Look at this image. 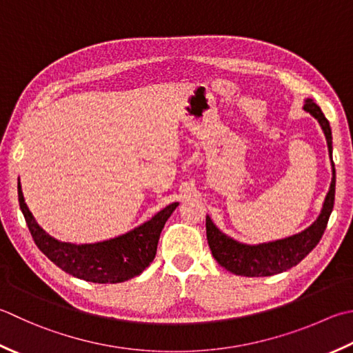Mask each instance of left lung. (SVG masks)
Masks as SVG:
<instances>
[{
    "label": "left lung",
    "mask_w": 353,
    "mask_h": 353,
    "mask_svg": "<svg viewBox=\"0 0 353 353\" xmlns=\"http://www.w3.org/2000/svg\"><path fill=\"white\" fill-rule=\"evenodd\" d=\"M305 110L312 114L321 125L327 141L329 156L332 159V131H330L329 121L312 99H306ZM334 200L335 165L332 161V182H330L329 192L324 199L321 214L307 230L295 234L292 237L261 245H245L219 231L212 220L206 216V239H208L212 257L226 271L241 275V277H269V275L285 272L292 266L299 265L319 245L327 226L330 212L334 210Z\"/></svg>",
    "instance_id": "left-lung-1"
}]
</instances>
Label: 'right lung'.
Instances as JSON below:
<instances>
[{"mask_svg":"<svg viewBox=\"0 0 353 353\" xmlns=\"http://www.w3.org/2000/svg\"><path fill=\"white\" fill-rule=\"evenodd\" d=\"M19 208L39 248L54 265L76 279L92 283H122L143 272L156 257L157 241L168 217L179 205L171 203L156 216L123 236L92 245H73L58 241L41 228L24 202L18 183Z\"/></svg>","mask_w":353,"mask_h":353,"instance_id":"1","label":"right lung"}]
</instances>
